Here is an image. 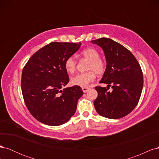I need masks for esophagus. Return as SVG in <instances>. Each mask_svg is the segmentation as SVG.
I'll use <instances>...</instances> for the list:
<instances>
[{"label":"esophagus","mask_w":159,"mask_h":159,"mask_svg":"<svg viewBox=\"0 0 159 159\" xmlns=\"http://www.w3.org/2000/svg\"><path fill=\"white\" fill-rule=\"evenodd\" d=\"M82 90H83V91H84V93H86V92H87V91L89 90V88H86V87L82 88Z\"/></svg>","instance_id":"obj_1"}]
</instances>
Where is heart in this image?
<instances>
[{
    "mask_svg": "<svg viewBox=\"0 0 159 159\" xmlns=\"http://www.w3.org/2000/svg\"><path fill=\"white\" fill-rule=\"evenodd\" d=\"M81 56L84 59L89 61L88 66L89 71L79 74L71 79V83L74 85L80 87H88L89 84L94 81L96 77L95 73L98 75H102L106 70L105 62L100 58V54L98 50L92 48H88L81 52ZM77 62L74 57H68L65 61V69L68 73L74 74L76 70Z\"/></svg>",
    "mask_w": 159,
    "mask_h": 159,
    "instance_id": "heart-1",
    "label": "heart"
}]
</instances>
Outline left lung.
<instances>
[{
    "instance_id": "1",
    "label": "left lung",
    "mask_w": 159,
    "mask_h": 159,
    "mask_svg": "<svg viewBox=\"0 0 159 159\" xmlns=\"http://www.w3.org/2000/svg\"><path fill=\"white\" fill-rule=\"evenodd\" d=\"M104 51L106 70L100 83L111 87V93L106 88L96 86L98 98L94 101L97 112L102 116L116 119L125 116L137 106L143 86V71L138 61L125 47L107 38L92 40Z\"/></svg>"
}]
</instances>
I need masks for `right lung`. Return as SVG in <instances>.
Here are the masks:
<instances>
[{"label": "right lung", "mask_w": 159, "mask_h": 159, "mask_svg": "<svg viewBox=\"0 0 159 159\" xmlns=\"http://www.w3.org/2000/svg\"><path fill=\"white\" fill-rule=\"evenodd\" d=\"M81 44L51 42L28 61L22 73L24 101L32 116L51 126L66 123L74 115L84 92L80 86L66 88L69 76L64 63Z\"/></svg>", "instance_id": "obj_1"}]
</instances>
